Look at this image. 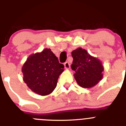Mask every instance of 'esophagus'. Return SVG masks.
I'll return each instance as SVG.
<instances>
[{
    "label": "esophagus",
    "mask_w": 126,
    "mask_h": 126,
    "mask_svg": "<svg viewBox=\"0 0 126 126\" xmlns=\"http://www.w3.org/2000/svg\"><path fill=\"white\" fill-rule=\"evenodd\" d=\"M64 68H65L66 69H69V68H70V63H69L68 62H65V63H64Z\"/></svg>",
    "instance_id": "obj_1"
}]
</instances>
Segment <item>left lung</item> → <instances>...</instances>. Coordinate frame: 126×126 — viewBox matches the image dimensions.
Returning <instances> with one entry per match:
<instances>
[{"label":"left lung","instance_id":"8db88e82","mask_svg":"<svg viewBox=\"0 0 126 126\" xmlns=\"http://www.w3.org/2000/svg\"><path fill=\"white\" fill-rule=\"evenodd\" d=\"M71 55L73 61L71 68L75 71L74 76L81 87L91 88L101 80L104 68L100 60L81 48L73 50Z\"/></svg>","mask_w":126,"mask_h":126}]
</instances>
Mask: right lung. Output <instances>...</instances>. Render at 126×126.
I'll use <instances>...</instances> for the list:
<instances>
[{"label": "right lung", "mask_w": 126, "mask_h": 126, "mask_svg": "<svg viewBox=\"0 0 126 126\" xmlns=\"http://www.w3.org/2000/svg\"><path fill=\"white\" fill-rule=\"evenodd\" d=\"M50 48L29 56L22 66L23 81L32 91L42 96L53 92L64 70Z\"/></svg>", "instance_id": "1"}]
</instances>
